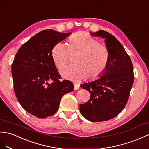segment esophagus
<instances>
[{"instance_id":"1","label":"esophagus","mask_w":149,"mask_h":149,"mask_svg":"<svg viewBox=\"0 0 149 149\" xmlns=\"http://www.w3.org/2000/svg\"><path fill=\"white\" fill-rule=\"evenodd\" d=\"M74 89L75 90H77V89H78L79 88V86L77 84H74Z\"/></svg>"}]
</instances>
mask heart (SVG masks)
Masks as SVG:
<instances>
[{
    "instance_id": "obj_1",
    "label": "heart",
    "mask_w": 149,
    "mask_h": 149,
    "mask_svg": "<svg viewBox=\"0 0 149 149\" xmlns=\"http://www.w3.org/2000/svg\"><path fill=\"white\" fill-rule=\"evenodd\" d=\"M75 65L65 68L61 75L69 80L78 81L85 77L94 80L105 73L109 63L110 53L107 47L84 32H77L68 39V46L58 42L51 52L52 58L58 69L67 66L70 56H75Z\"/></svg>"
}]
</instances>
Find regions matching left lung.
<instances>
[{
	"mask_svg": "<svg viewBox=\"0 0 149 149\" xmlns=\"http://www.w3.org/2000/svg\"><path fill=\"white\" fill-rule=\"evenodd\" d=\"M90 34L105 39L110 60L101 77L81 85L90 93V99L79 108L86 119L105 121L117 116L126 106L134 81L133 67L124 47L112 34L104 30Z\"/></svg>",
	"mask_w": 149,
	"mask_h": 149,
	"instance_id": "1",
	"label": "left lung"
}]
</instances>
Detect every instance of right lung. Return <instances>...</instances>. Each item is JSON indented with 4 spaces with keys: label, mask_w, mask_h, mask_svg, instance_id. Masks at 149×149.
<instances>
[{
    "label": "right lung",
    "mask_w": 149,
    "mask_h": 149,
    "mask_svg": "<svg viewBox=\"0 0 149 149\" xmlns=\"http://www.w3.org/2000/svg\"><path fill=\"white\" fill-rule=\"evenodd\" d=\"M44 30L23 44L12 65L14 89L20 105L38 118L53 115L73 83L61 78L51 56L53 47L71 35Z\"/></svg>",
    "instance_id": "right-lung-1"
}]
</instances>
